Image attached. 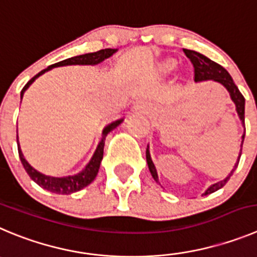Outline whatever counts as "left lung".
<instances>
[{
  "label": "left lung",
  "mask_w": 257,
  "mask_h": 257,
  "mask_svg": "<svg viewBox=\"0 0 257 257\" xmlns=\"http://www.w3.org/2000/svg\"><path fill=\"white\" fill-rule=\"evenodd\" d=\"M184 53H185V56L188 57V58L190 59L191 63H193L194 81H195V82H201V81L210 80V81H214V82L220 83V85L226 87V90L229 92V96H231L232 101H233L234 105H236V111H237V114H238L239 119H241L242 124H243V126H244V97L242 96V93L239 92L238 87L234 85L233 80H232V77L229 76L228 72L223 68L222 66H219V64L215 63V62H213L212 59H209L208 57L200 54V53L195 52V50L184 49ZM243 138H244V134L242 136V143H243ZM241 151H242V148H241ZM241 151H239L238 160H237V164L234 165V169H236L237 165H238V162H239ZM146 158H147L148 169H150L153 179H155L156 181H158L157 172H156L155 165H153L152 160H151V155H150V152H148V150L146 151ZM234 169L232 170L231 174H229L226 179L222 180V181H219V183L214 184V185L209 186V188L207 189V191H205L203 195H208V194L214 193V191L219 190L220 188H223V186L226 185L227 181L229 180V177H231L232 174H233Z\"/></svg>",
  "instance_id": "obj_1"
}]
</instances>
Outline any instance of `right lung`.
Listing matches in <instances>:
<instances>
[{"mask_svg": "<svg viewBox=\"0 0 257 257\" xmlns=\"http://www.w3.org/2000/svg\"><path fill=\"white\" fill-rule=\"evenodd\" d=\"M117 49H111V48H107V49H101L99 52H93V53H87V54H82V56H76V57H72V58L68 59H64V61L58 62L56 64H52L49 66L48 68L43 69L42 72L34 76V77L31 78L24 88L21 90V99H23L24 92L28 90L29 86L31 83L34 82L35 78H38L40 74L45 73V72L50 71L52 68L54 67H61V66H71V64H90V66H95V64H99L101 63L102 61H105L106 58L111 57ZM123 121V119H119V120H115L112 123H110L109 125L105 126L104 132H102V140L101 142L99 143L97 148H96L95 153H93L92 158H91V161L88 162L87 166L85 167L82 172L80 174L74 175V176H67V177H52V176H47V175H43L40 174L39 171L34 169L33 166L29 165V162L26 161L25 157H24L23 152L20 150V146H19V141H18V148H19V156H20V160H21V164H23L24 169L25 171L28 172V175L30 176V179L33 181L38 184L39 186H42L43 189L45 190L50 191V193H54V194H68L72 193H76V191H80L81 189L86 188L87 185H90L92 183L93 180H95L96 175L99 172L100 169V164H101V160H102V155H104V146H105V137L107 136L109 132H111L112 129L116 128L119 124ZM18 140H19V136H18Z\"/></svg>", "mask_w": 257, "mask_h": 257, "instance_id": "right-lung-1", "label": "right lung"}]
</instances>
